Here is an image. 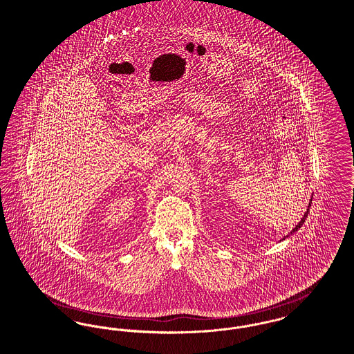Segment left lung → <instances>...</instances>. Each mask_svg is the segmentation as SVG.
I'll return each instance as SVG.
<instances>
[{"label":"left lung","mask_w":354,"mask_h":354,"mask_svg":"<svg viewBox=\"0 0 354 354\" xmlns=\"http://www.w3.org/2000/svg\"><path fill=\"white\" fill-rule=\"evenodd\" d=\"M312 199H313V194H312V196H310V201H309V206H308V208H306V211H305V214H304V216H302V218H301V221H299V222H298V225H295V227H292V229H291L290 232H289V234H288V235H285V236H283V238H282V239H281V241H285V239H286V238H289V235H290V234H294V232H295V231H298V230H299V229H301V227H302V225H304V223H305V221H306V218H308V214H309V209H310V206H312Z\"/></svg>","instance_id":"8db88e82"}]
</instances>
